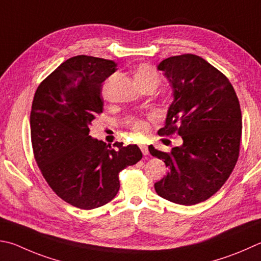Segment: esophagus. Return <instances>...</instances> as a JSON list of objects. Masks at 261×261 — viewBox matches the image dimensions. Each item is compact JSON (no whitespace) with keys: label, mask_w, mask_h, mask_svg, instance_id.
Here are the masks:
<instances>
[{"label":"esophagus","mask_w":261,"mask_h":261,"mask_svg":"<svg viewBox=\"0 0 261 261\" xmlns=\"http://www.w3.org/2000/svg\"><path fill=\"white\" fill-rule=\"evenodd\" d=\"M139 147H140V149H141V151H143L144 155H148V153H149V151H148V146H147V145H140Z\"/></svg>","instance_id":"esophagus-1"}]
</instances>
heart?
I'll list each match as a JSON object with an SVG mask.
<instances>
[{
    "label": "heart",
    "instance_id": "heart-1",
    "mask_svg": "<svg viewBox=\"0 0 261 261\" xmlns=\"http://www.w3.org/2000/svg\"><path fill=\"white\" fill-rule=\"evenodd\" d=\"M136 81H139V80H149V81H153L156 85L159 82V74L156 73V70L153 69L149 66H140L138 70L136 72ZM127 125L131 127L132 132H134V136L137 140L143 139L144 135L149 129V124L146 121L143 120H131Z\"/></svg>",
    "mask_w": 261,
    "mask_h": 261
}]
</instances>
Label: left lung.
Listing matches in <instances>:
<instances>
[{"label": "left lung", "instance_id": "8db88e82", "mask_svg": "<svg viewBox=\"0 0 261 261\" xmlns=\"http://www.w3.org/2000/svg\"><path fill=\"white\" fill-rule=\"evenodd\" d=\"M158 69L173 97L159 134L177 131L182 145L171 153L148 147L169 169L155 182V191L176 204H197L219 191L238 162L242 135L239 99L228 79L196 55L170 57Z\"/></svg>", "mask_w": 261, "mask_h": 261}]
</instances>
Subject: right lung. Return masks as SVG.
I'll return each mask as SVG.
<instances>
[{
	"label": "right lung",
	"mask_w": 261,
	"mask_h": 261,
	"mask_svg": "<svg viewBox=\"0 0 261 261\" xmlns=\"http://www.w3.org/2000/svg\"><path fill=\"white\" fill-rule=\"evenodd\" d=\"M116 70L112 60L76 56L37 88L31 112L35 161L57 195L79 209L105 205L120 189L118 173L139 162L137 145L113 148L89 135L102 113L101 85Z\"/></svg>",
	"instance_id": "add662e5"
}]
</instances>
